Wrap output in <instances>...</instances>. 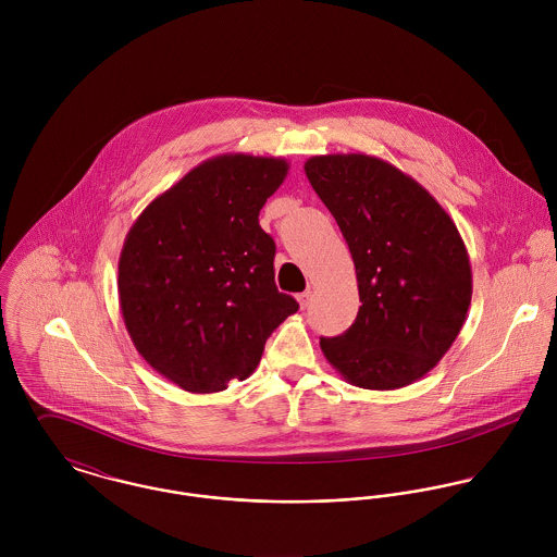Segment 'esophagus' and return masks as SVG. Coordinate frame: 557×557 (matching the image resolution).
<instances>
[{"label":"esophagus","instance_id":"obj_1","mask_svg":"<svg viewBox=\"0 0 557 557\" xmlns=\"http://www.w3.org/2000/svg\"><path fill=\"white\" fill-rule=\"evenodd\" d=\"M311 298H313L311 292H302V294H298V305H300L302 309H307L309 302H311Z\"/></svg>","mask_w":557,"mask_h":557}]
</instances>
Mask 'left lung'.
I'll use <instances>...</instances> for the list:
<instances>
[{
    "instance_id": "1",
    "label": "left lung",
    "mask_w": 557,
    "mask_h": 557,
    "mask_svg": "<svg viewBox=\"0 0 557 557\" xmlns=\"http://www.w3.org/2000/svg\"><path fill=\"white\" fill-rule=\"evenodd\" d=\"M305 173L349 246L362 307L325 360L364 391L424 377L459 336L472 302L463 238L411 175L369 154H325Z\"/></svg>"
}]
</instances>
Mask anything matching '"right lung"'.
I'll list each match as a JSON object with an SVG mask.
<instances>
[{
  "label": "right lung",
  "mask_w": 557,
  "mask_h": 557,
  "mask_svg": "<svg viewBox=\"0 0 557 557\" xmlns=\"http://www.w3.org/2000/svg\"><path fill=\"white\" fill-rule=\"evenodd\" d=\"M274 157L203 160L128 230L117 296L144 360L186 393H221L259 364L268 336L298 311L274 285V239L259 210L287 177Z\"/></svg>",
  "instance_id": "obj_1"
}]
</instances>
